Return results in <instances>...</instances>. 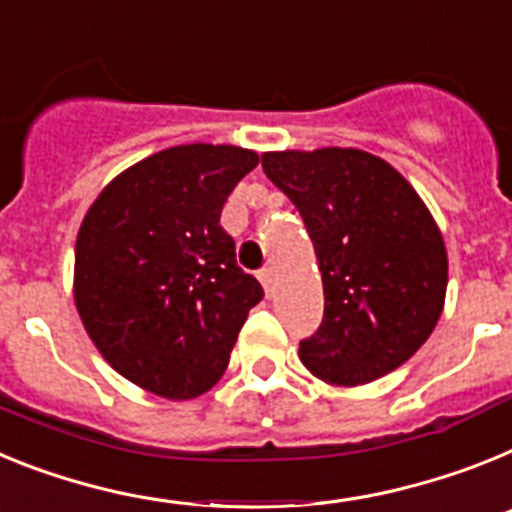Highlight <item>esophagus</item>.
<instances>
[{"label": "esophagus", "mask_w": 512, "mask_h": 512, "mask_svg": "<svg viewBox=\"0 0 512 512\" xmlns=\"http://www.w3.org/2000/svg\"><path fill=\"white\" fill-rule=\"evenodd\" d=\"M257 278H260V283L262 286H265V291H273V281H275V273H273V268H262L260 270V275H257Z\"/></svg>", "instance_id": "esophagus-1"}]
</instances>
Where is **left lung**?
<instances>
[{
  "instance_id": "obj_1",
  "label": "left lung",
  "mask_w": 512,
  "mask_h": 512,
  "mask_svg": "<svg viewBox=\"0 0 512 512\" xmlns=\"http://www.w3.org/2000/svg\"><path fill=\"white\" fill-rule=\"evenodd\" d=\"M262 170L299 208L324 286L299 358L332 386L410 361L441 319L448 255L433 213L389 162L361 149L265 151Z\"/></svg>"
}]
</instances>
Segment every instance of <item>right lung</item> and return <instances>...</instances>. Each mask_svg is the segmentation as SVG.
I'll return each instance as SVG.
<instances>
[{
	"instance_id": "add662e5",
	"label": "right lung",
	"mask_w": 512,
	"mask_h": 512,
	"mask_svg": "<svg viewBox=\"0 0 512 512\" xmlns=\"http://www.w3.org/2000/svg\"><path fill=\"white\" fill-rule=\"evenodd\" d=\"M260 162L252 149L182 144L102 188L74 250V304L115 371L182 402L224 376L262 286L237 265L221 208Z\"/></svg>"
}]
</instances>
